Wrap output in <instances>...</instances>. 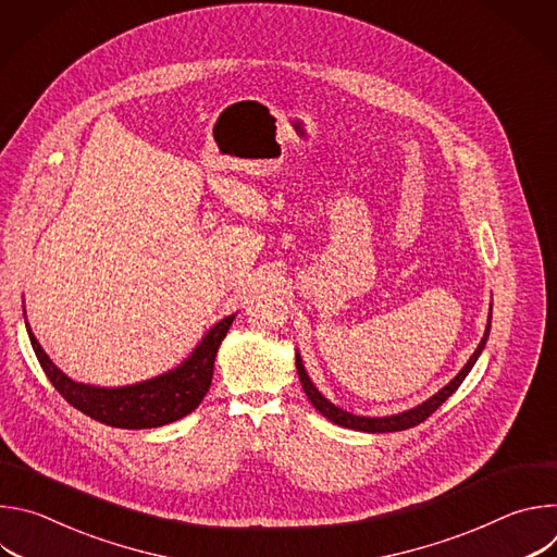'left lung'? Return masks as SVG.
<instances>
[{
  "label": "left lung",
  "mask_w": 557,
  "mask_h": 557,
  "mask_svg": "<svg viewBox=\"0 0 557 557\" xmlns=\"http://www.w3.org/2000/svg\"><path fill=\"white\" fill-rule=\"evenodd\" d=\"M490 317H492V314H490ZM487 337H490V322H487V329H485V335H483L479 348L473 350V355L469 357V361L465 363V368H462L438 394H434L432 399H428L423 406H419V408H414V410H408V412L396 414V417H383V419L355 417V414H350V412L339 410L337 406H333L331 401H326L324 396L320 394V389H317V387L312 385V381L308 379V374H306V370H304V366H301L299 355H297V359H295V366H297V374H299V381H301V387H304V392H306V396H308V401L314 406L317 412L324 414L329 421H333V423H337V425H344V428H350V430L370 432V434L401 432V430H410V428L423 423L425 419H430V417L449 399V396L458 389V385L465 381V376L469 374V370L473 368L475 359H479V355L483 352V348H485V344H487Z\"/></svg>",
  "instance_id": "1"
}]
</instances>
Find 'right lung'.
<instances>
[{"instance_id": "obj_1", "label": "right lung", "mask_w": 557, "mask_h": 557, "mask_svg": "<svg viewBox=\"0 0 557 557\" xmlns=\"http://www.w3.org/2000/svg\"><path fill=\"white\" fill-rule=\"evenodd\" d=\"M233 320L235 314L224 317L222 322H218L205 335L194 355L176 370L125 387H95L74 383L50 361L28 324L26 329L39 366L44 368L54 389L72 408L112 428L145 430L174 423L200 406L211 385L218 346L228 333Z\"/></svg>"}]
</instances>
